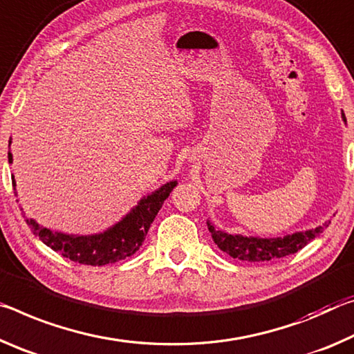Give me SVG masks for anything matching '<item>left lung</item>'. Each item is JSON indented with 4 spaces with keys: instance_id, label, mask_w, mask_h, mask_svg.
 I'll use <instances>...</instances> for the list:
<instances>
[{
    "instance_id": "1",
    "label": "left lung",
    "mask_w": 354,
    "mask_h": 354,
    "mask_svg": "<svg viewBox=\"0 0 354 354\" xmlns=\"http://www.w3.org/2000/svg\"><path fill=\"white\" fill-rule=\"evenodd\" d=\"M342 119L345 120V114L342 113ZM328 223L318 225L315 229L304 232H295L292 235L276 236V239H260V236H245L239 234H227L225 230L216 229L212 221H207L208 230H210L213 241L223 252L229 254L230 257L246 260V262H268V260L281 259L298 252L308 243H310L322 234Z\"/></svg>"
}]
</instances>
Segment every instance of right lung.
Segmentation results:
<instances>
[{
    "label": "right lung",
    "mask_w": 354,
    "mask_h": 354,
    "mask_svg": "<svg viewBox=\"0 0 354 354\" xmlns=\"http://www.w3.org/2000/svg\"><path fill=\"white\" fill-rule=\"evenodd\" d=\"M8 160L9 163H12L10 150L8 153ZM12 187L15 189V180L12 182ZM176 187L177 180H172L155 189L152 194L144 196L138 202V205L133 207L119 223L100 232V234L72 235L64 234V232H55L40 225L32 218H26V224L30 225L32 234L39 236V240H42L53 251L59 252L62 257L83 265L103 266L133 256L142 246L150 224L153 223L163 202ZM17 202H19V199H17Z\"/></svg>",
    "instance_id": "1"
}]
</instances>
